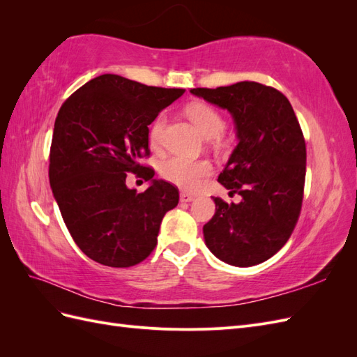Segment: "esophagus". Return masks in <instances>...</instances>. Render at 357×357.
Instances as JSON below:
<instances>
[{
  "mask_svg": "<svg viewBox=\"0 0 357 357\" xmlns=\"http://www.w3.org/2000/svg\"><path fill=\"white\" fill-rule=\"evenodd\" d=\"M193 199H195V197L189 195V193H186V192H181V193H180V201H181V202H192Z\"/></svg>",
  "mask_w": 357,
  "mask_h": 357,
  "instance_id": "34e87169",
  "label": "esophagus"
}]
</instances>
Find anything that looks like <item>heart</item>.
<instances>
[{"label": "heart", "mask_w": 357, "mask_h": 357, "mask_svg": "<svg viewBox=\"0 0 357 357\" xmlns=\"http://www.w3.org/2000/svg\"><path fill=\"white\" fill-rule=\"evenodd\" d=\"M188 116L197 125L201 134L207 138H218L225 129V121L222 114L214 107L202 102H195L188 107ZM165 128V119L160 116L156 119L153 126L150 128L149 142L153 147L159 146L162 132ZM211 165L207 160L188 159L183 156H172L162 162L160 176L171 185H176L186 190H195L199 188L202 180L210 176Z\"/></svg>", "instance_id": "obj_1"}]
</instances>
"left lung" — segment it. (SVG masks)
Listing matches in <instances>:
<instances>
[{
  "mask_svg": "<svg viewBox=\"0 0 357 357\" xmlns=\"http://www.w3.org/2000/svg\"><path fill=\"white\" fill-rule=\"evenodd\" d=\"M190 92L228 110L238 138L219 183L241 201L213 197L205 245L225 264H262L287 243L304 198L307 150L295 112L282 92L256 82Z\"/></svg>",
  "mask_w": 357,
  "mask_h": 357,
  "instance_id": "1",
  "label": "left lung"
}]
</instances>
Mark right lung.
Masks as SVG:
<instances>
[{"instance_id": "obj_1", "label": "right lung", "mask_w": 357, "mask_h": 357, "mask_svg": "<svg viewBox=\"0 0 357 357\" xmlns=\"http://www.w3.org/2000/svg\"><path fill=\"white\" fill-rule=\"evenodd\" d=\"M183 93L102 74L62 104L50 146V188L74 243L92 261L128 268L156 247L178 190L153 178L139 159L150 155L149 125ZM128 172L149 181L143 194L126 186Z\"/></svg>"}]
</instances>
